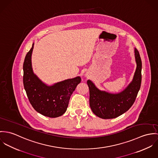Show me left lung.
<instances>
[{"instance_id": "8db88e82", "label": "left lung", "mask_w": 158, "mask_h": 158, "mask_svg": "<svg viewBox=\"0 0 158 158\" xmlns=\"http://www.w3.org/2000/svg\"><path fill=\"white\" fill-rule=\"evenodd\" d=\"M135 59L137 64L133 81L123 92L110 94L100 91L88 80L89 105L97 116L102 119L117 118L128 111L134 104L139 90L142 80V61L138 50L135 48Z\"/></svg>"}]
</instances>
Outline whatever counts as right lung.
I'll use <instances>...</instances> for the list:
<instances>
[{"label":"right lung","mask_w":158,"mask_h":158,"mask_svg":"<svg viewBox=\"0 0 158 158\" xmlns=\"http://www.w3.org/2000/svg\"><path fill=\"white\" fill-rule=\"evenodd\" d=\"M32 48L27 53L23 65V82L30 104L36 111L49 118H57L66 111L71 95L81 78L77 77L48 87L34 74L31 67Z\"/></svg>","instance_id":"obj_1"}]
</instances>
